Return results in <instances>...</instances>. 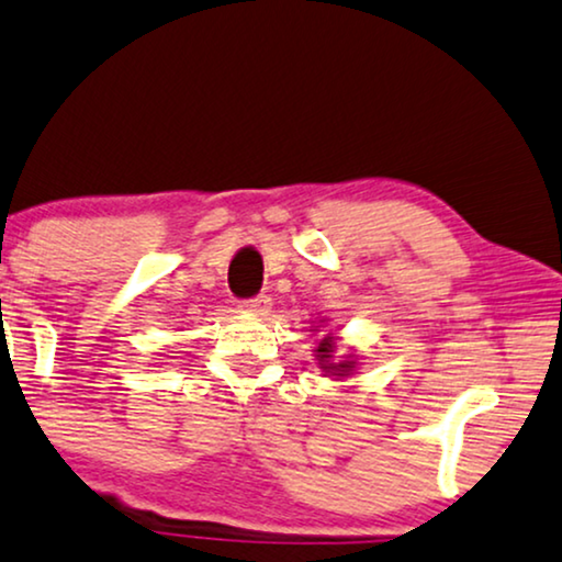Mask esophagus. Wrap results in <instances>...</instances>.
<instances>
[{"instance_id":"esophagus-1","label":"esophagus","mask_w":562,"mask_h":562,"mask_svg":"<svg viewBox=\"0 0 562 562\" xmlns=\"http://www.w3.org/2000/svg\"><path fill=\"white\" fill-rule=\"evenodd\" d=\"M238 308L244 313H251V316H267V311L272 308V301H269L267 295H257V297H249V301H241Z\"/></svg>"}]
</instances>
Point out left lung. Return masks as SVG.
<instances>
[{
  "instance_id": "8db88e82",
  "label": "left lung",
  "mask_w": 562,
  "mask_h": 562,
  "mask_svg": "<svg viewBox=\"0 0 562 562\" xmlns=\"http://www.w3.org/2000/svg\"><path fill=\"white\" fill-rule=\"evenodd\" d=\"M313 331H318V326L313 328ZM334 351H336V341H334V336L328 334V336H324V339H321L318 349H316L318 368L324 370V372H331V375H339V378H347V375H351V370L357 368L355 357L349 355V357L336 359V362H334Z\"/></svg>"
}]
</instances>
